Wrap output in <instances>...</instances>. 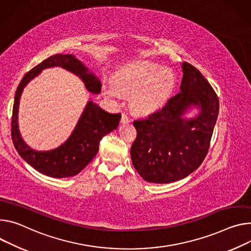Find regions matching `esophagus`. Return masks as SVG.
Instances as JSON below:
<instances>
[{
	"mask_svg": "<svg viewBox=\"0 0 251 251\" xmlns=\"http://www.w3.org/2000/svg\"><path fill=\"white\" fill-rule=\"evenodd\" d=\"M130 121H131V119L129 118V116L127 115V114H125V113H123L122 114V118H121V123H130Z\"/></svg>",
	"mask_w": 251,
	"mask_h": 251,
	"instance_id": "obj_1",
	"label": "esophagus"
}]
</instances>
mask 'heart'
I'll list each match as a JSON object with an SVG mask.
<instances>
[{
	"mask_svg": "<svg viewBox=\"0 0 251 251\" xmlns=\"http://www.w3.org/2000/svg\"><path fill=\"white\" fill-rule=\"evenodd\" d=\"M115 89L110 91L112 96L121 93L133 94V106L142 112H149L162 106L174 87V76L168 70L149 62L135 63L123 70L117 80Z\"/></svg>",
	"mask_w": 251,
	"mask_h": 251,
	"instance_id": "obj_1",
	"label": "heart"
}]
</instances>
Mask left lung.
I'll list each match as a JSON object with an SVG mask.
<instances>
[{
  "label": "left lung",
  "instance_id": "left-lung-1",
  "mask_svg": "<svg viewBox=\"0 0 251 251\" xmlns=\"http://www.w3.org/2000/svg\"><path fill=\"white\" fill-rule=\"evenodd\" d=\"M180 92L146 118L133 122L137 136L131 146L132 163L151 183H170L195 171L206 157L219 111L214 89L193 65L182 64ZM191 104L201 111L194 120L181 118Z\"/></svg>",
  "mask_w": 251,
  "mask_h": 251
}]
</instances>
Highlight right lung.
<instances>
[{"label":"right lung","mask_w":251,"mask_h":251,"mask_svg":"<svg viewBox=\"0 0 251 251\" xmlns=\"http://www.w3.org/2000/svg\"><path fill=\"white\" fill-rule=\"evenodd\" d=\"M54 66H61L80 76L90 92L94 94L100 93V81L93 74L87 73V68L73 55H53L34 67L20 82L15 94L11 134L16 150L34 169L50 177L64 178L77 175L93 160L99 150V144L102 138L108 133L117 129L121 120V114L109 113L90 101L70 138L63 145L47 152L32 150L22 140L19 133V100L23 89L34 77L42 70Z\"/></svg>","instance_id":"right-lung-1"}]
</instances>
